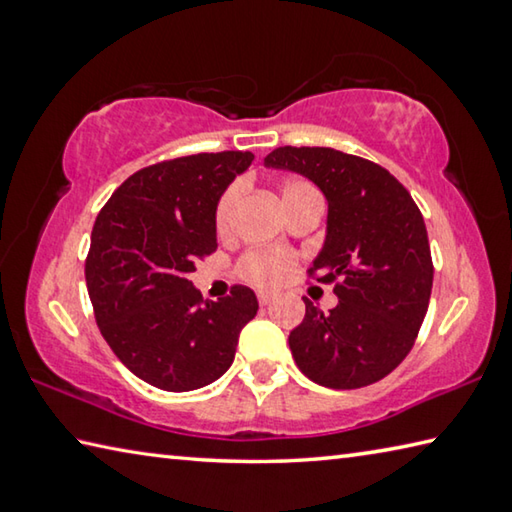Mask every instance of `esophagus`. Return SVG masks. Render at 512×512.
Here are the masks:
<instances>
[{"instance_id":"1","label":"esophagus","mask_w":512,"mask_h":512,"mask_svg":"<svg viewBox=\"0 0 512 512\" xmlns=\"http://www.w3.org/2000/svg\"><path fill=\"white\" fill-rule=\"evenodd\" d=\"M257 300H259V305H262V307L271 305V302H273V293H268V291H259V293H257Z\"/></svg>"}]
</instances>
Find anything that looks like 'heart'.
<instances>
[{
	"label": "heart",
	"mask_w": 512,
	"mask_h": 512,
	"mask_svg": "<svg viewBox=\"0 0 512 512\" xmlns=\"http://www.w3.org/2000/svg\"><path fill=\"white\" fill-rule=\"evenodd\" d=\"M241 201V185H230L221 194L219 203L214 210V225L219 235H228L232 230V221H235L237 205ZM305 201H320L318 189L302 178H289L282 183V205L284 210L289 207L305 203ZM296 266V257L289 250L282 248H253L239 259V275L246 282L255 284L262 289H275L284 284L293 273Z\"/></svg>",
	"instance_id": "b5f03b06"
}]
</instances>
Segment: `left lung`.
<instances>
[{
    "label": "left lung",
    "instance_id": "obj_1",
    "mask_svg": "<svg viewBox=\"0 0 512 512\" xmlns=\"http://www.w3.org/2000/svg\"><path fill=\"white\" fill-rule=\"evenodd\" d=\"M266 167L302 173L327 198V237L309 277L332 284L327 314L305 298L289 334L296 366L320 386L361 388L411 352L427 314L433 262L422 212L391 171L327 146H280Z\"/></svg>",
    "mask_w": 512,
    "mask_h": 512
}]
</instances>
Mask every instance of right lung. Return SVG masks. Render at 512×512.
Wrapping results in <instances>:
<instances>
[{
    "label": "right lung",
    "mask_w": 512,
    "mask_h": 512,
    "mask_svg": "<svg viewBox=\"0 0 512 512\" xmlns=\"http://www.w3.org/2000/svg\"><path fill=\"white\" fill-rule=\"evenodd\" d=\"M250 151L196 153L135 171L94 221L85 282L103 339L124 366L162 391H196L235 359L257 298L235 284L219 302L189 282L216 250L214 210Z\"/></svg>",
    "instance_id": "obj_1"
}]
</instances>
